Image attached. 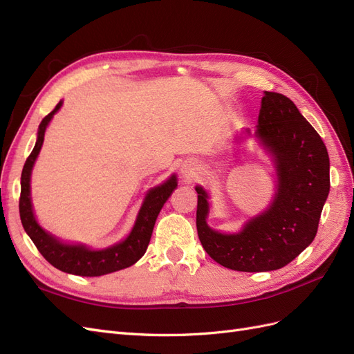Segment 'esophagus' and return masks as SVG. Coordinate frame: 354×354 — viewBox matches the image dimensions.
Returning <instances> with one entry per match:
<instances>
[{
	"label": "esophagus",
	"mask_w": 354,
	"mask_h": 354,
	"mask_svg": "<svg viewBox=\"0 0 354 354\" xmlns=\"http://www.w3.org/2000/svg\"><path fill=\"white\" fill-rule=\"evenodd\" d=\"M195 171H196V167H195V162H192V160H185L180 167V173L186 180H189L192 176H194Z\"/></svg>",
	"instance_id": "esophagus-1"
}]
</instances>
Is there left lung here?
I'll return each mask as SVG.
<instances>
[{
    "instance_id": "1",
    "label": "left lung",
    "mask_w": 354,
    "mask_h": 354,
    "mask_svg": "<svg viewBox=\"0 0 354 354\" xmlns=\"http://www.w3.org/2000/svg\"><path fill=\"white\" fill-rule=\"evenodd\" d=\"M252 137L269 155L276 176L274 195L264 211L236 233L208 226L211 198L196 185V229L214 261L238 272H270L291 263L313 242L329 195V156L315 128L292 100L264 91L259 124L238 140Z\"/></svg>"
}]
</instances>
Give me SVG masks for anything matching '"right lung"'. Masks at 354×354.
I'll list each match as a JSON object with an SVG mask.
<instances>
[{
    "mask_svg": "<svg viewBox=\"0 0 354 354\" xmlns=\"http://www.w3.org/2000/svg\"><path fill=\"white\" fill-rule=\"evenodd\" d=\"M62 106L63 100H60L56 108L41 121L34 151L30 152L29 158L26 159L22 171L19 201L22 226L32 242L35 243L38 251L42 254V257L51 266H55L56 269L62 272L77 276L94 277L127 269V267L133 266L145 255L147 245L151 242L158 214L162 209L164 203L168 201L171 194L177 189V176L171 174L164 183L147 190V194L142 202V207L137 212L133 227L122 241L111 246H106V248L94 250L85 243H69L59 239L55 234L42 227L35 217L30 198V176L35 160L41 152L42 143H44V134L47 127Z\"/></svg>",
    "mask_w": 354,
    "mask_h": 354,
    "instance_id": "right-lung-1",
    "label": "right lung"
}]
</instances>
